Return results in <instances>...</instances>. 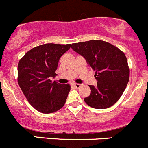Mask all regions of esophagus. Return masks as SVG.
<instances>
[{"instance_id":"1","label":"esophagus","mask_w":148,"mask_h":148,"mask_svg":"<svg viewBox=\"0 0 148 148\" xmlns=\"http://www.w3.org/2000/svg\"><path fill=\"white\" fill-rule=\"evenodd\" d=\"M73 86H75V88H78L81 87V84H73Z\"/></svg>"}]
</instances>
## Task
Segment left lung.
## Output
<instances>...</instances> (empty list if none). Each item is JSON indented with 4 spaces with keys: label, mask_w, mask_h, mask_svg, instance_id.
I'll use <instances>...</instances> for the list:
<instances>
[{
    "label": "left lung",
    "mask_w": 148,
    "mask_h": 148,
    "mask_svg": "<svg viewBox=\"0 0 148 148\" xmlns=\"http://www.w3.org/2000/svg\"><path fill=\"white\" fill-rule=\"evenodd\" d=\"M74 51L85 58L95 71L96 86L89 85L91 94L86 103L96 109H105L117 102L129 80V68L124 53L113 45L99 40L73 43Z\"/></svg>",
    "instance_id": "8db88e82"
}]
</instances>
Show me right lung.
Listing matches in <instances>:
<instances>
[{"mask_svg": "<svg viewBox=\"0 0 148 148\" xmlns=\"http://www.w3.org/2000/svg\"><path fill=\"white\" fill-rule=\"evenodd\" d=\"M71 44L46 43L33 48L18 64V84L32 106L43 113H51L64 106L70 91L69 84L52 82L59 60Z\"/></svg>", "mask_w": 148, "mask_h": 148, "instance_id": "obj_1", "label": "right lung"}]
</instances>
